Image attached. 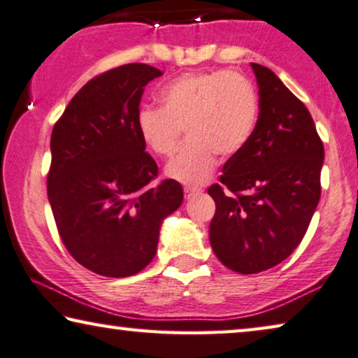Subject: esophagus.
<instances>
[{
    "mask_svg": "<svg viewBox=\"0 0 358 358\" xmlns=\"http://www.w3.org/2000/svg\"><path fill=\"white\" fill-rule=\"evenodd\" d=\"M200 189L199 187H184V194H185V199H192V196H195V195H199L200 194Z\"/></svg>",
    "mask_w": 358,
    "mask_h": 358,
    "instance_id": "34e87169",
    "label": "esophagus"
}]
</instances>
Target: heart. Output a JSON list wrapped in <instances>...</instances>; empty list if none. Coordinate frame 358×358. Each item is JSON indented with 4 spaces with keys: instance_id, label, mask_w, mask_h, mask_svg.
Wrapping results in <instances>:
<instances>
[{
    "instance_id": "1",
    "label": "heart",
    "mask_w": 358,
    "mask_h": 358,
    "mask_svg": "<svg viewBox=\"0 0 358 358\" xmlns=\"http://www.w3.org/2000/svg\"><path fill=\"white\" fill-rule=\"evenodd\" d=\"M162 108L145 106L137 116L143 143L168 158L184 129L189 141L166 166L171 179L201 184L213 174L216 155H239L255 134L260 98L253 82L237 71L180 76L159 92Z\"/></svg>"
}]
</instances>
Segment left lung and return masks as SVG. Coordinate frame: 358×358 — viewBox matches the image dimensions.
I'll use <instances>...</instances> for the list:
<instances>
[{
  "mask_svg": "<svg viewBox=\"0 0 358 358\" xmlns=\"http://www.w3.org/2000/svg\"><path fill=\"white\" fill-rule=\"evenodd\" d=\"M252 69L260 95L255 134L208 187L216 203L211 248L241 274L276 266L299 247L320 201L324 158L307 106L271 69Z\"/></svg>",
  "mask_w": 358,
  "mask_h": 358,
  "instance_id": "left-lung-1",
  "label": "left lung"
}]
</instances>
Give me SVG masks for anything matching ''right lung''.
Listing matches in <instances>:
<instances>
[{
  "mask_svg": "<svg viewBox=\"0 0 358 358\" xmlns=\"http://www.w3.org/2000/svg\"><path fill=\"white\" fill-rule=\"evenodd\" d=\"M163 76L132 63L90 79L72 96L53 132L46 192L67 252L106 278H127L157 253L159 227L184 200L137 127L143 87Z\"/></svg>",
  "mask_w": 358,
  "mask_h": 358,
  "instance_id": "add662e5",
  "label": "right lung"
}]
</instances>
